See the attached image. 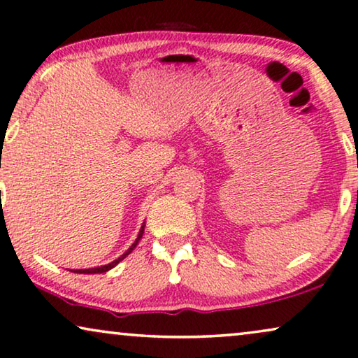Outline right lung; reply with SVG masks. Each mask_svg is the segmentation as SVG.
<instances>
[{"label": "right lung", "instance_id": "right-lung-1", "mask_svg": "<svg viewBox=\"0 0 358 358\" xmlns=\"http://www.w3.org/2000/svg\"><path fill=\"white\" fill-rule=\"evenodd\" d=\"M144 227H145V224H142V227H141V231H139V234H137V239L134 241V244H132L129 249H127L126 252H124V254L119 257V259H116V260H113L111 264H108V265H103V266H96V268H85V270H70V271H76V273H104V271H108V270H111V268H114V266H116L119 262L121 260H124L126 259L127 255L131 254L132 250L136 249V245L139 244V241L142 239V234H144Z\"/></svg>", "mask_w": 358, "mask_h": 358}]
</instances>
